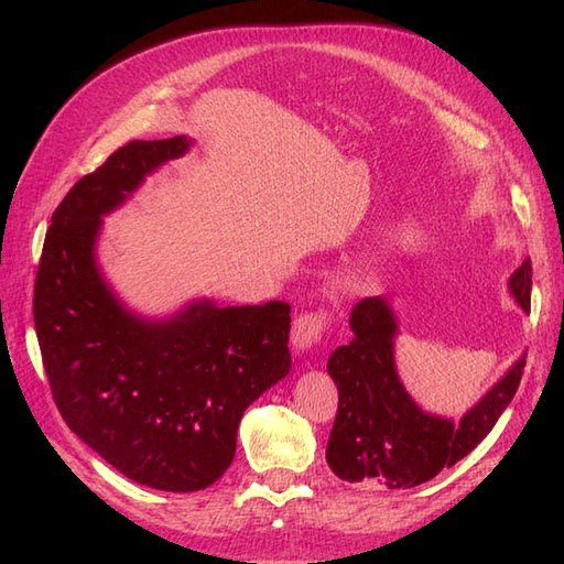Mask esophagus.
Segmentation results:
<instances>
[{"instance_id": "1", "label": "esophagus", "mask_w": 564, "mask_h": 564, "mask_svg": "<svg viewBox=\"0 0 564 564\" xmlns=\"http://www.w3.org/2000/svg\"><path fill=\"white\" fill-rule=\"evenodd\" d=\"M329 317L327 313H301L294 319V329H292V344L299 352L313 348L317 340L322 338V334L327 332Z\"/></svg>"}]
</instances>
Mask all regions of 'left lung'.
I'll return each mask as SVG.
<instances>
[{"label":"left lung","instance_id":"1","mask_svg":"<svg viewBox=\"0 0 564 564\" xmlns=\"http://www.w3.org/2000/svg\"><path fill=\"white\" fill-rule=\"evenodd\" d=\"M510 294L529 313L532 261L508 280ZM352 338L338 346L329 377L338 388V412L327 445L329 468L348 482L371 480L409 489L452 468L489 435L522 379L524 355L458 423L423 412L404 390L392 355L398 319L381 296L362 299L350 313Z\"/></svg>","mask_w":564,"mask_h":564}]
</instances>
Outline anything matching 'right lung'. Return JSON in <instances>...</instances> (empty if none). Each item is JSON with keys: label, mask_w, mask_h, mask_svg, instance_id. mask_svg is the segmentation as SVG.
I'll return each instance as SVG.
<instances>
[{"label": "right lung", "mask_w": 564, "mask_h": 564, "mask_svg": "<svg viewBox=\"0 0 564 564\" xmlns=\"http://www.w3.org/2000/svg\"><path fill=\"white\" fill-rule=\"evenodd\" d=\"M187 148L185 135L131 141L82 176L51 216L32 301L67 429L129 480L164 491L214 485L232 464L245 409L292 367L284 301H195L169 319H143L100 275V216Z\"/></svg>", "instance_id": "obj_1"}]
</instances>
